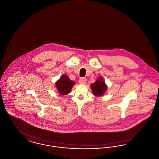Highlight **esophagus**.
I'll return each instance as SVG.
<instances>
[{"label": "esophagus", "instance_id": "obj_1", "mask_svg": "<svg viewBox=\"0 0 159 159\" xmlns=\"http://www.w3.org/2000/svg\"><path fill=\"white\" fill-rule=\"evenodd\" d=\"M86 78L82 77V78H80V79H79V83H80V84H84L86 83Z\"/></svg>", "mask_w": 159, "mask_h": 159}]
</instances>
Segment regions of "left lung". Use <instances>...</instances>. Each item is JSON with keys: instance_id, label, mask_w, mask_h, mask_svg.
I'll return each mask as SVG.
<instances>
[{"instance_id": "8db88e82", "label": "left lung", "mask_w": 159, "mask_h": 159, "mask_svg": "<svg viewBox=\"0 0 159 159\" xmlns=\"http://www.w3.org/2000/svg\"><path fill=\"white\" fill-rule=\"evenodd\" d=\"M91 88L92 93L95 97H101L106 93L107 89V86L104 82L103 77L100 76L94 83L91 84Z\"/></svg>"}]
</instances>
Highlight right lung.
Instances as JSON below:
<instances>
[{"mask_svg":"<svg viewBox=\"0 0 159 159\" xmlns=\"http://www.w3.org/2000/svg\"><path fill=\"white\" fill-rule=\"evenodd\" d=\"M75 83V81L71 80L69 79L67 75H63L55 84L58 92L60 93V95H66L70 93Z\"/></svg>","mask_w":159,"mask_h":159,"instance_id":"obj_1","label":"right lung"}]
</instances>
